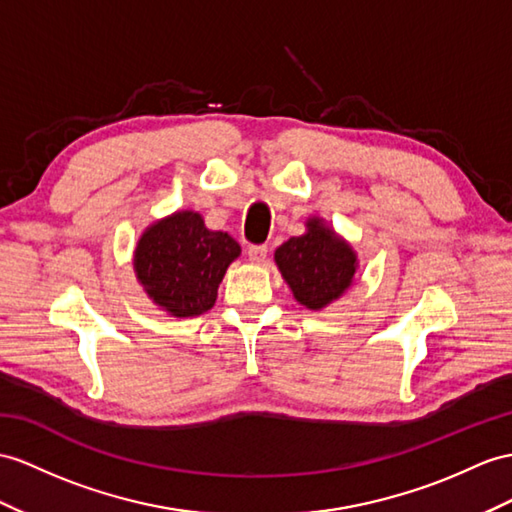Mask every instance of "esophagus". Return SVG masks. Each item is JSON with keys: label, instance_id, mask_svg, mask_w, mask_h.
I'll return each mask as SVG.
<instances>
[{"label": "esophagus", "instance_id": "esophagus-1", "mask_svg": "<svg viewBox=\"0 0 512 512\" xmlns=\"http://www.w3.org/2000/svg\"><path fill=\"white\" fill-rule=\"evenodd\" d=\"M267 245H249L247 247V256L254 265H265L267 263Z\"/></svg>", "mask_w": 512, "mask_h": 512}]
</instances>
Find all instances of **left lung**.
Masks as SVG:
<instances>
[{
	"mask_svg": "<svg viewBox=\"0 0 512 512\" xmlns=\"http://www.w3.org/2000/svg\"><path fill=\"white\" fill-rule=\"evenodd\" d=\"M273 258L293 297L310 310L339 299L352 286L358 267L352 245L319 217H310L306 232L282 243Z\"/></svg>",
	"mask_w": 512,
	"mask_h": 512,
	"instance_id": "1",
	"label": "left lung"
}]
</instances>
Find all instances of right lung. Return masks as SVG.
<instances>
[{
    "instance_id": "1",
    "label": "right lung",
    "mask_w": 512,
    "mask_h": 512,
    "mask_svg": "<svg viewBox=\"0 0 512 512\" xmlns=\"http://www.w3.org/2000/svg\"><path fill=\"white\" fill-rule=\"evenodd\" d=\"M241 245L208 230L199 213L178 210L152 223L134 249V271L149 299L173 317H197L215 306L219 284Z\"/></svg>"
}]
</instances>
